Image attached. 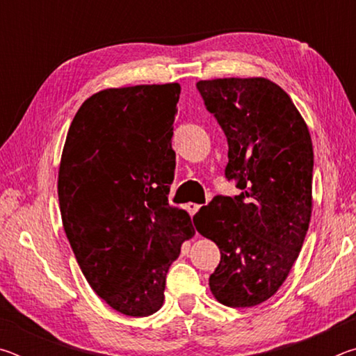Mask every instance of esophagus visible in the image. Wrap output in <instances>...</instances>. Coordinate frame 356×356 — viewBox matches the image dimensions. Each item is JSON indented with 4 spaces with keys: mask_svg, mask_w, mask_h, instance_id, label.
Returning a JSON list of instances; mask_svg holds the SVG:
<instances>
[{
    "mask_svg": "<svg viewBox=\"0 0 356 356\" xmlns=\"http://www.w3.org/2000/svg\"><path fill=\"white\" fill-rule=\"evenodd\" d=\"M185 209L188 210V213L193 216V215H195V213L197 212V210L201 209V206H200V204H195V202H188V204H186V206H185Z\"/></svg>",
    "mask_w": 356,
    "mask_h": 356,
    "instance_id": "1",
    "label": "esophagus"
}]
</instances>
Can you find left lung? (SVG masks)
I'll list each match as a JSON object with an SVG mask.
<instances>
[{
    "instance_id": "1",
    "label": "left lung",
    "mask_w": 356,
    "mask_h": 356,
    "mask_svg": "<svg viewBox=\"0 0 356 356\" xmlns=\"http://www.w3.org/2000/svg\"><path fill=\"white\" fill-rule=\"evenodd\" d=\"M227 138V180L238 196H216L195 215L221 261L209 286L220 303L251 308L278 292L297 261L312 212L311 135L284 89L262 76L197 81Z\"/></svg>"
}]
</instances>
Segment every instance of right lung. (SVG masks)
<instances>
[{
  "mask_svg": "<svg viewBox=\"0 0 356 356\" xmlns=\"http://www.w3.org/2000/svg\"><path fill=\"white\" fill-rule=\"evenodd\" d=\"M179 83L110 88L83 102L58 172L63 226L84 278L113 309L146 317L163 306L166 273L190 215L168 202Z\"/></svg>",
  "mask_w": 356,
  "mask_h": 356,
  "instance_id": "1",
  "label": "right lung"
}]
</instances>
